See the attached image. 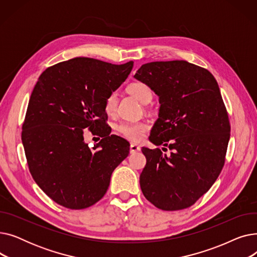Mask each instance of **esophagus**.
I'll use <instances>...</instances> for the list:
<instances>
[{"label": "esophagus", "mask_w": 257, "mask_h": 257, "mask_svg": "<svg viewBox=\"0 0 257 257\" xmlns=\"http://www.w3.org/2000/svg\"><path fill=\"white\" fill-rule=\"evenodd\" d=\"M141 151V147L137 144H131L130 146V153L134 154V153H138Z\"/></svg>", "instance_id": "34e87169"}]
</instances>
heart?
Masks as SVG:
<instances>
[{
    "label": "heart",
    "instance_id": "heart-1",
    "mask_svg": "<svg viewBox=\"0 0 257 257\" xmlns=\"http://www.w3.org/2000/svg\"><path fill=\"white\" fill-rule=\"evenodd\" d=\"M127 91L132 94L133 97H136L141 103L147 104L149 103L152 99V90L150 86L141 82V81H137V82H132L127 86ZM117 103V96L116 92L111 91L106 97L104 101V109L107 114H113L116 108ZM149 129V124L145 120H139V121H121L117 126L116 130L120 134L121 137L125 139L132 141V142H140L144 139L145 133Z\"/></svg>",
    "mask_w": 257,
    "mask_h": 257
}]
</instances>
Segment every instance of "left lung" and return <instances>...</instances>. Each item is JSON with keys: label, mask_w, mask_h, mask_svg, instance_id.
I'll list each match as a JSON object with an SVG mask.
<instances>
[{"label": "left lung", "mask_w": 257, "mask_h": 257, "mask_svg": "<svg viewBox=\"0 0 257 257\" xmlns=\"http://www.w3.org/2000/svg\"><path fill=\"white\" fill-rule=\"evenodd\" d=\"M134 77L159 97L150 141L172 151L168 157L160 149L143 148L147 164L140 177L142 192L159 209L190 207L219 177L230 139L217 80L185 60L145 63Z\"/></svg>", "instance_id": "1"}]
</instances>
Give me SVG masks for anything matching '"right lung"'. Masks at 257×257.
Segmentation results:
<instances>
[{"label": "right lung", "mask_w": 257, "mask_h": 257, "mask_svg": "<svg viewBox=\"0 0 257 257\" xmlns=\"http://www.w3.org/2000/svg\"><path fill=\"white\" fill-rule=\"evenodd\" d=\"M133 61L77 57L39 76L27 108L22 142L34 181L57 204L83 209L103 198L130 144L110 136L104 101L127 79ZM87 128L103 139L89 151Z\"/></svg>", "instance_id": "obj_1"}]
</instances>
